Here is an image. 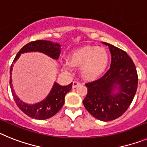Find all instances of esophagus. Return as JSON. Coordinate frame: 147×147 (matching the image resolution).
I'll return each mask as SVG.
<instances>
[{
  "mask_svg": "<svg viewBox=\"0 0 147 147\" xmlns=\"http://www.w3.org/2000/svg\"><path fill=\"white\" fill-rule=\"evenodd\" d=\"M78 85H80V82H78V81H73V83H72V88H75L77 87Z\"/></svg>",
  "mask_w": 147,
  "mask_h": 147,
  "instance_id": "1",
  "label": "esophagus"
}]
</instances>
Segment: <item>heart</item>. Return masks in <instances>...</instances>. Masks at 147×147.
Returning <instances> with one entry per match:
<instances>
[{"label": "heart", "mask_w": 147, "mask_h": 147, "mask_svg": "<svg viewBox=\"0 0 147 147\" xmlns=\"http://www.w3.org/2000/svg\"><path fill=\"white\" fill-rule=\"evenodd\" d=\"M69 62L74 66H81V73L85 78H94L101 74L107 67L109 56L103 47L85 46L75 49L70 54ZM71 64H63L66 69H71Z\"/></svg>", "instance_id": "obj_1"}]
</instances>
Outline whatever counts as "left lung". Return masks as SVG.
Masks as SVG:
<instances>
[{
    "label": "left lung",
    "mask_w": 147,
    "mask_h": 147,
    "mask_svg": "<svg viewBox=\"0 0 147 147\" xmlns=\"http://www.w3.org/2000/svg\"><path fill=\"white\" fill-rule=\"evenodd\" d=\"M103 43L110 50V68L101 78L85 84L88 92L83 104L93 117L109 121L127 110L136 93L138 78L127 52L110 43Z\"/></svg>",
    "instance_id": "1"
}]
</instances>
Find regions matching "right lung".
I'll return each mask as SVG.
<instances>
[{
	"label": "right lung",
	"instance_id": "add662e5",
	"mask_svg": "<svg viewBox=\"0 0 147 147\" xmlns=\"http://www.w3.org/2000/svg\"><path fill=\"white\" fill-rule=\"evenodd\" d=\"M61 45L59 43H52L49 40H35L27 43L23 47L15 56L13 63L17 61L20 54L29 52H39L44 53L53 59H58L61 53ZM13 63L10 68V88L12 90V96L15 103L19 109L24 112L26 115L38 120H46L51 118L57 113L62 108L64 104L65 95L71 90L72 87V83L67 86H61L56 82L51 89L48 96L35 104H28L20 100L14 92L12 84V71Z\"/></svg>",
	"mask_w": 147,
	"mask_h": 147
}]
</instances>
